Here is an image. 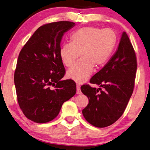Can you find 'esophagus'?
Returning a JSON list of instances; mask_svg holds the SVG:
<instances>
[{"mask_svg":"<svg viewBox=\"0 0 150 150\" xmlns=\"http://www.w3.org/2000/svg\"><path fill=\"white\" fill-rule=\"evenodd\" d=\"M76 93L77 94H80L81 91H80V84H76Z\"/></svg>","mask_w":150,"mask_h":150,"instance_id":"esophagus-1","label":"esophagus"}]
</instances>
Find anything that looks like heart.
Segmentation results:
<instances>
[{
    "label": "heart",
    "instance_id": "obj_1",
    "mask_svg": "<svg viewBox=\"0 0 150 150\" xmlns=\"http://www.w3.org/2000/svg\"><path fill=\"white\" fill-rule=\"evenodd\" d=\"M117 35L110 28L84 27L73 32L70 42L62 45L60 57L67 67H71L80 56L82 58L68 71V78L77 82H83L92 74L94 66L105 65L114 51Z\"/></svg>",
    "mask_w": 150,
    "mask_h": 150
}]
</instances>
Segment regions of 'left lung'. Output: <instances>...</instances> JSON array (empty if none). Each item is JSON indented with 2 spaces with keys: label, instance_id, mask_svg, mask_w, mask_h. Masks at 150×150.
<instances>
[{
  "label": "left lung",
  "instance_id": "8db88e82",
  "mask_svg": "<svg viewBox=\"0 0 150 150\" xmlns=\"http://www.w3.org/2000/svg\"><path fill=\"white\" fill-rule=\"evenodd\" d=\"M137 67L135 52L124 32L116 53L90 80L91 83L97 84L99 88H93L88 84L80 87L88 99V104L82 110L88 122L103 128L120 118L133 94Z\"/></svg>",
  "mask_w": 150,
  "mask_h": 150
}]
</instances>
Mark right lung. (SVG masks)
Here are the masks:
<instances>
[{
	"mask_svg": "<svg viewBox=\"0 0 150 150\" xmlns=\"http://www.w3.org/2000/svg\"><path fill=\"white\" fill-rule=\"evenodd\" d=\"M74 25L68 21L43 25L19 53L14 74L17 99L23 114L33 122L53 120L63 103L76 94L75 82L62 80L66 70L59 55L63 36Z\"/></svg>",
	"mask_w": 150,
	"mask_h": 150,
	"instance_id": "obj_1",
	"label": "right lung"
}]
</instances>
